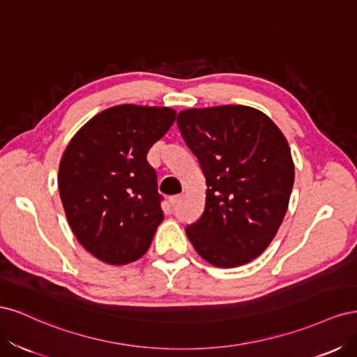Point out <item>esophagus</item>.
<instances>
[{
    "mask_svg": "<svg viewBox=\"0 0 357 357\" xmlns=\"http://www.w3.org/2000/svg\"><path fill=\"white\" fill-rule=\"evenodd\" d=\"M180 199H181V195H172V197L168 198L171 207H176V205L180 202Z\"/></svg>",
    "mask_w": 357,
    "mask_h": 357,
    "instance_id": "obj_1",
    "label": "esophagus"
}]
</instances>
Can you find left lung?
Instances as JSON below:
<instances>
[{
    "label": "left lung",
    "mask_w": 357,
    "mask_h": 357,
    "mask_svg": "<svg viewBox=\"0 0 357 357\" xmlns=\"http://www.w3.org/2000/svg\"><path fill=\"white\" fill-rule=\"evenodd\" d=\"M183 138L207 181L201 218L186 235L214 266H241L271 244L289 207L295 165L287 139L265 113L247 105L178 113Z\"/></svg>",
    "instance_id": "8db88e82"
}]
</instances>
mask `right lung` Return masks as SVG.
I'll list each match as a JSON object with an SVG mask.
<instances>
[{"label": "right lung", "mask_w": 357, "mask_h": 357, "mask_svg": "<svg viewBox=\"0 0 357 357\" xmlns=\"http://www.w3.org/2000/svg\"><path fill=\"white\" fill-rule=\"evenodd\" d=\"M176 116L169 107L114 105L86 122L63 152V210L75 238L100 261L131 264L152 244L164 213L147 153Z\"/></svg>", "instance_id": "obj_1"}]
</instances>
